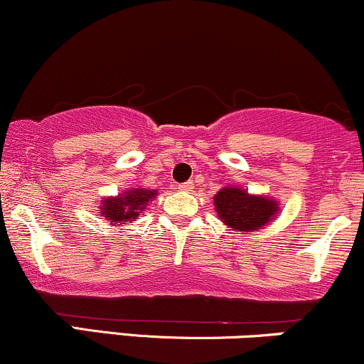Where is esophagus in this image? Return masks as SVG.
Instances as JSON below:
<instances>
[{
	"label": "esophagus",
	"instance_id": "34e87169",
	"mask_svg": "<svg viewBox=\"0 0 364 364\" xmlns=\"http://www.w3.org/2000/svg\"><path fill=\"white\" fill-rule=\"evenodd\" d=\"M178 188L181 191H191V188H193V183L191 181H186V183H181V185H178Z\"/></svg>",
	"mask_w": 364,
	"mask_h": 364
}]
</instances>
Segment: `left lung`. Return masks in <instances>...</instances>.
<instances>
[{
	"label": "left lung",
	"mask_w": 364,
	"mask_h": 364,
	"mask_svg": "<svg viewBox=\"0 0 364 364\" xmlns=\"http://www.w3.org/2000/svg\"><path fill=\"white\" fill-rule=\"evenodd\" d=\"M214 205L219 219L237 232H252L272 223L279 203L274 198L250 195L246 190L228 186L217 191Z\"/></svg>",
	"instance_id": "obj_1"
}]
</instances>
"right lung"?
<instances>
[{"label":"right lung","mask_w":364,"mask_h":364,"mask_svg":"<svg viewBox=\"0 0 364 364\" xmlns=\"http://www.w3.org/2000/svg\"><path fill=\"white\" fill-rule=\"evenodd\" d=\"M157 195L156 190H127L118 196H109V198L102 200V205L99 214H101L107 223L112 225H121L127 220L136 219L141 214L147 203L154 196Z\"/></svg>","instance_id":"right-lung-1"}]
</instances>
